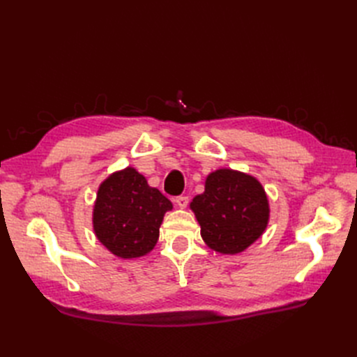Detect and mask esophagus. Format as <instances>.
I'll return each mask as SVG.
<instances>
[{
	"label": "esophagus",
	"instance_id": "1",
	"mask_svg": "<svg viewBox=\"0 0 357 357\" xmlns=\"http://www.w3.org/2000/svg\"><path fill=\"white\" fill-rule=\"evenodd\" d=\"M176 204H177V207H180V208H186L188 207V204H189V198L188 197H177L176 199Z\"/></svg>",
	"mask_w": 357,
	"mask_h": 357
}]
</instances>
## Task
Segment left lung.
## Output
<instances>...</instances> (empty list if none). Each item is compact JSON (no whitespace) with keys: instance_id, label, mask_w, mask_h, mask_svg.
I'll return each instance as SVG.
<instances>
[{"instance_id":"8db88e82","label":"left lung","mask_w":357,"mask_h":357,"mask_svg":"<svg viewBox=\"0 0 357 357\" xmlns=\"http://www.w3.org/2000/svg\"><path fill=\"white\" fill-rule=\"evenodd\" d=\"M201 236L213 250L240 253L261 236L268 225L266 193L255 177L234 169H218L205 180V190L190 202Z\"/></svg>"}]
</instances>
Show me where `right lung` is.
Returning a JSON list of instances; mask_svg holds the SVG:
<instances>
[{
	"label": "right lung",
	"instance_id": "add662e5",
	"mask_svg": "<svg viewBox=\"0 0 357 357\" xmlns=\"http://www.w3.org/2000/svg\"><path fill=\"white\" fill-rule=\"evenodd\" d=\"M171 201L128 167L101 183L93 205V231L102 245L122 259L147 255L159 238Z\"/></svg>",
	"mask_w": 357,
	"mask_h": 357
}]
</instances>
